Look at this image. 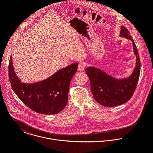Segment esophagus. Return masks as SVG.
Returning a JSON list of instances; mask_svg holds the SVG:
<instances>
[{"label":"esophagus","mask_w":153,"mask_h":153,"mask_svg":"<svg viewBox=\"0 0 153 153\" xmlns=\"http://www.w3.org/2000/svg\"><path fill=\"white\" fill-rule=\"evenodd\" d=\"M85 68V64L84 63H83V62H80V63H79L78 67L79 71H83L84 70Z\"/></svg>","instance_id":"34e87169"}]
</instances>
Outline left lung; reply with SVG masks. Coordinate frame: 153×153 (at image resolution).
<instances>
[{
	"instance_id": "8db88e82",
	"label": "left lung",
	"mask_w": 153,
	"mask_h": 153,
	"mask_svg": "<svg viewBox=\"0 0 153 153\" xmlns=\"http://www.w3.org/2000/svg\"><path fill=\"white\" fill-rule=\"evenodd\" d=\"M120 36L130 39L133 44L134 52L137 56L136 66L132 75L127 79H117L95 67L85 69L91 84L94 98L100 104L112 107L123 104L131 99L137 87L140 74V59L137 46L128 29L121 27Z\"/></svg>"
}]
</instances>
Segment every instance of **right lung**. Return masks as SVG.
<instances>
[{"mask_svg":"<svg viewBox=\"0 0 153 153\" xmlns=\"http://www.w3.org/2000/svg\"><path fill=\"white\" fill-rule=\"evenodd\" d=\"M78 66V63H74L43 81L26 84L21 82L16 75L10 56L9 81L16 95L30 109L39 114H56L64 109L68 103L70 82Z\"/></svg>","mask_w":153,"mask_h":153,"instance_id":"1","label":"right lung"}]
</instances>
